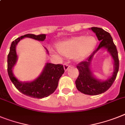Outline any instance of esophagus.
<instances>
[{"mask_svg":"<svg viewBox=\"0 0 125 125\" xmlns=\"http://www.w3.org/2000/svg\"><path fill=\"white\" fill-rule=\"evenodd\" d=\"M63 68H64L65 71H67L68 69L70 68V65H68L67 63H64V65H63Z\"/></svg>","mask_w":125,"mask_h":125,"instance_id":"34e87169","label":"esophagus"}]
</instances>
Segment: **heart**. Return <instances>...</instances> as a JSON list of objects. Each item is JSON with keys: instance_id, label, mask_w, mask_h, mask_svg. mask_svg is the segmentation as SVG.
Returning a JSON list of instances; mask_svg holds the SVG:
<instances>
[{"instance_id": "heart-1", "label": "heart", "mask_w": 125, "mask_h": 125, "mask_svg": "<svg viewBox=\"0 0 125 125\" xmlns=\"http://www.w3.org/2000/svg\"><path fill=\"white\" fill-rule=\"evenodd\" d=\"M97 40L92 35H77L60 42L56 45L57 51L61 55L71 57L75 61H80L93 52Z\"/></svg>"}]
</instances>
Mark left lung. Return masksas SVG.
<instances>
[{
    "label": "left lung",
    "mask_w": 125,
    "mask_h": 125,
    "mask_svg": "<svg viewBox=\"0 0 125 125\" xmlns=\"http://www.w3.org/2000/svg\"><path fill=\"white\" fill-rule=\"evenodd\" d=\"M90 29L96 34L98 41H100V44L86 61L77 65L79 74L75 81V85L77 90L84 94L96 95L106 92L114 83L119 70V58L118 51L111 34L101 28L92 27ZM101 49H105L110 53L114 64L112 75L105 80L97 78L91 70V63L93 56Z\"/></svg>",
    "instance_id": "left-lung-1"
}]
</instances>
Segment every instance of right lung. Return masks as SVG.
I'll return each instance as SVG.
<instances>
[{
  "label": "right lung",
  "instance_id": "obj_1",
  "mask_svg": "<svg viewBox=\"0 0 125 125\" xmlns=\"http://www.w3.org/2000/svg\"><path fill=\"white\" fill-rule=\"evenodd\" d=\"M45 34L34 35L26 34L18 37L11 43L10 51L7 56V72L11 82L21 93L32 98H42L47 97L56 90L58 81L65 71L63 66L60 64L46 63L42 71L38 77L31 81L22 82L14 76L12 70L17 62L18 56L16 48L18 43L25 37L33 39L39 41H44L46 39ZM46 49L47 54L48 51Z\"/></svg>",
  "mask_w": 125,
  "mask_h": 125
}]
</instances>
